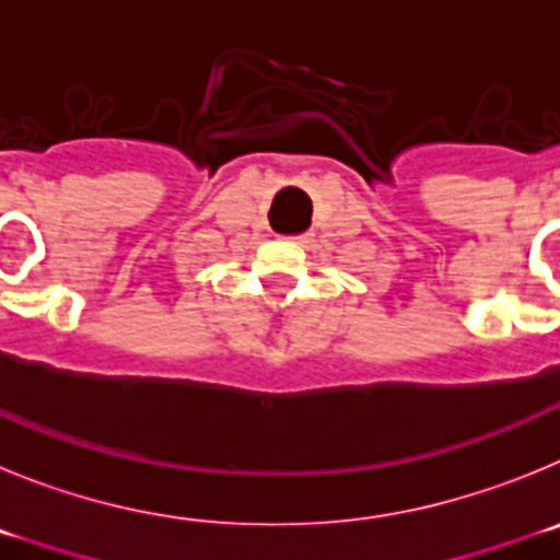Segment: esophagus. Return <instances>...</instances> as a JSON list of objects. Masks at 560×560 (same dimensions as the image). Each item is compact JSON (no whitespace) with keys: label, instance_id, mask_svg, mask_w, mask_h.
<instances>
[{"label":"esophagus","instance_id":"esophagus-1","mask_svg":"<svg viewBox=\"0 0 560 560\" xmlns=\"http://www.w3.org/2000/svg\"><path fill=\"white\" fill-rule=\"evenodd\" d=\"M295 240H299V236H295Z\"/></svg>","mask_w":560,"mask_h":560}]
</instances>
